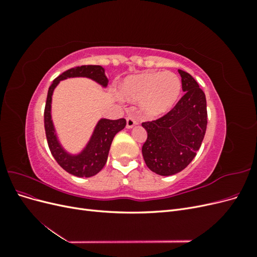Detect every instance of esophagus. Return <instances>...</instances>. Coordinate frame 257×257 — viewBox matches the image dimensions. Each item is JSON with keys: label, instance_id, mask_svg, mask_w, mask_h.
I'll return each instance as SVG.
<instances>
[{"label": "esophagus", "instance_id": "34e87169", "mask_svg": "<svg viewBox=\"0 0 257 257\" xmlns=\"http://www.w3.org/2000/svg\"><path fill=\"white\" fill-rule=\"evenodd\" d=\"M137 123H138V121L134 118V116L128 115L126 118V127L127 128H132L133 126H135Z\"/></svg>", "mask_w": 257, "mask_h": 257}]
</instances>
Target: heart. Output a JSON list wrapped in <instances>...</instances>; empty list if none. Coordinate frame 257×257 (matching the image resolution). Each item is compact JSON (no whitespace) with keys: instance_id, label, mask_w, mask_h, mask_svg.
Instances as JSON below:
<instances>
[{"instance_id":"1","label":"heart","mask_w":257,"mask_h":257,"mask_svg":"<svg viewBox=\"0 0 257 257\" xmlns=\"http://www.w3.org/2000/svg\"><path fill=\"white\" fill-rule=\"evenodd\" d=\"M180 91L181 80L175 73H145L128 77L122 84L121 95L127 99H142L144 112L159 116L172 109Z\"/></svg>"}]
</instances>
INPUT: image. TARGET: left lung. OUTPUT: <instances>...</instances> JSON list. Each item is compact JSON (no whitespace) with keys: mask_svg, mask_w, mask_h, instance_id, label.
Segmentation results:
<instances>
[{"mask_svg":"<svg viewBox=\"0 0 257 257\" xmlns=\"http://www.w3.org/2000/svg\"><path fill=\"white\" fill-rule=\"evenodd\" d=\"M184 95L161 118L143 122L148 137L143 146L146 165L153 173H180L195 158L207 128V102L197 81L181 69Z\"/></svg>","mask_w":257,"mask_h":257,"instance_id":"8db88e82","label":"left lung"}]
</instances>
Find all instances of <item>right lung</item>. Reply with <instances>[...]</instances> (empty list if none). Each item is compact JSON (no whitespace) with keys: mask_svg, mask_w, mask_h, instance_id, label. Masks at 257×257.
<instances>
[{"mask_svg":"<svg viewBox=\"0 0 257 257\" xmlns=\"http://www.w3.org/2000/svg\"><path fill=\"white\" fill-rule=\"evenodd\" d=\"M72 77H87L102 84L103 87H106L108 83L105 69L100 65L77 66L62 73L53 80L48 90L44 112L45 132L50 152L58 164L71 175L89 178L99 173L105 166L112 139L118 132L125 127L126 120L123 118L118 120L100 119L84 149L77 155L67 153L60 145L57 135L54 133L56 131H54L51 120V99L53 90L58 83L61 80L72 78Z\"/></svg>","mask_w":257,"mask_h":257,"instance_id":"obj_1","label":"right lung"}]
</instances>
